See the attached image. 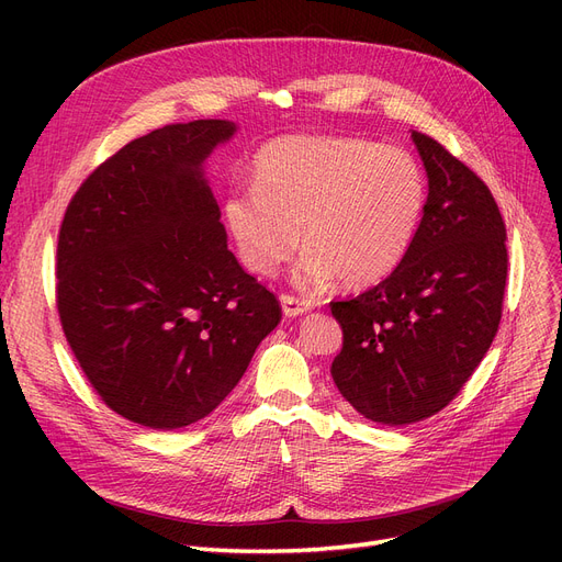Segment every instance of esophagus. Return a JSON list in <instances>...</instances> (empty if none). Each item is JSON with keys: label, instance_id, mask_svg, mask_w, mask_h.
<instances>
[{"label": "esophagus", "instance_id": "esophagus-1", "mask_svg": "<svg viewBox=\"0 0 562 562\" xmlns=\"http://www.w3.org/2000/svg\"><path fill=\"white\" fill-rule=\"evenodd\" d=\"M280 303H282V312H284V316H301V314H305V312H310L312 310V305L307 303V301H301V299H293V296H284L280 299Z\"/></svg>", "mask_w": 562, "mask_h": 562}]
</instances>
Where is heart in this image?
<instances>
[{"label": "heart", "instance_id": "heart-1", "mask_svg": "<svg viewBox=\"0 0 562 562\" xmlns=\"http://www.w3.org/2000/svg\"><path fill=\"white\" fill-rule=\"evenodd\" d=\"M422 164L403 147L326 134H289L252 161V189L232 191L223 214L241 263L269 278L299 250L303 289L337 276L371 284L405 257L426 210Z\"/></svg>", "mask_w": 562, "mask_h": 562}]
</instances>
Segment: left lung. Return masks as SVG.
Listing matches in <instances>:
<instances>
[{
    "instance_id": "obj_1",
    "label": "left lung",
    "mask_w": 562,
    "mask_h": 562,
    "mask_svg": "<svg viewBox=\"0 0 562 562\" xmlns=\"http://www.w3.org/2000/svg\"><path fill=\"white\" fill-rule=\"evenodd\" d=\"M428 175L419 229L401 263L358 299L330 303L344 330L333 380L385 426L445 409L498 330L508 276L506 223L481 177L412 132Z\"/></svg>"
}]
</instances>
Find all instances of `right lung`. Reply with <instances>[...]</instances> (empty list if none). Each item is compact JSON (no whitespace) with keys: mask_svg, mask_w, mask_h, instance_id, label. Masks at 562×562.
Listing matches in <instances>:
<instances>
[{"mask_svg":"<svg viewBox=\"0 0 562 562\" xmlns=\"http://www.w3.org/2000/svg\"><path fill=\"white\" fill-rule=\"evenodd\" d=\"M229 121L134 138L72 195L56 307L75 358L117 415L155 430L204 419L236 387L282 307L227 250L202 164Z\"/></svg>","mask_w":562,"mask_h":562,"instance_id":"right-lung-1","label":"right lung"}]
</instances>
